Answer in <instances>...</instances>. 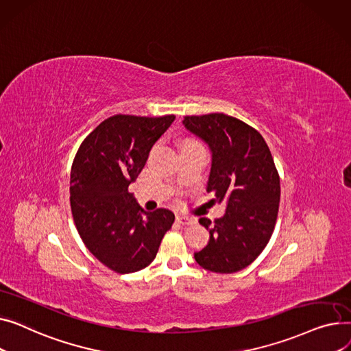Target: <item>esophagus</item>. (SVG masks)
I'll return each instance as SVG.
<instances>
[{"label":"esophagus","mask_w":351,"mask_h":351,"mask_svg":"<svg viewBox=\"0 0 351 351\" xmlns=\"http://www.w3.org/2000/svg\"><path fill=\"white\" fill-rule=\"evenodd\" d=\"M177 222L181 223V225H190L193 223V218H189V217H184V215H177Z\"/></svg>","instance_id":"obj_1"}]
</instances>
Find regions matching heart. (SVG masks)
I'll return each mask as SVG.
<instances>
[{
	"instance_id": "obj_1",
	"label": "heart",
	"mask_w": 351,
	"mask_h": 351,
	"mask_svg": "<svg viewBox=\"0 0 351 351\" xmlns=\"http://www.w3.org/2000/svg\"><path fill=\"white\" fill-rule=\"evenodd\" d=\"M191 144H198V143L194 141V140H185V141L182 143V146H191Z\"/></svg>"
}]
</instances>
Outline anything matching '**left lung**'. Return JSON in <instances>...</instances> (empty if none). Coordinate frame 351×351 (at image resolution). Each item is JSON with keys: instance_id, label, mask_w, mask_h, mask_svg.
<instances>
[{"instance_id": "8db88e82", "label": "left lung", "mask_w": 351, "mask_h": 351, "mask_svg": "<svg viewBox=\"0 0 351 351\" xmlns=\"http://www.w3.org/2000/svg\"><path fill=\"white\" fill-rule=\"evenodd\" d=\"M182 125L211 149L207 191L226 204L213 223L199 218L210 242L194 258L215 274L238 272L261 255L276 223L280 181L271 150L258 130L228 114L185 116Z\"/></svg>"}]
</instances>
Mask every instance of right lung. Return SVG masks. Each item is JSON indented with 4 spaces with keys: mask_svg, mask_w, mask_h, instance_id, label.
Returning a JSON list of instances; mask_svg holds the SVG:
<instances>
[{
    "mask_svg": "<svg viewBox=\"0 0 351 351\" xmlns=\"http://www.w3.org/2000/svg\"><path fill=\"white\" fill-rule=\"evenodd\" d=\"M160 117L114 114L84 140L71 170V210L76 230L90 254L117 274L149 266L174 214L144 211L129 193L153 144L174 121Z\"/></svg>",
    "mask_w": 351,
    "mask_h": 351,
    "instance_id": "obj_1",
    "label": "right lung"
}]
</instances>
